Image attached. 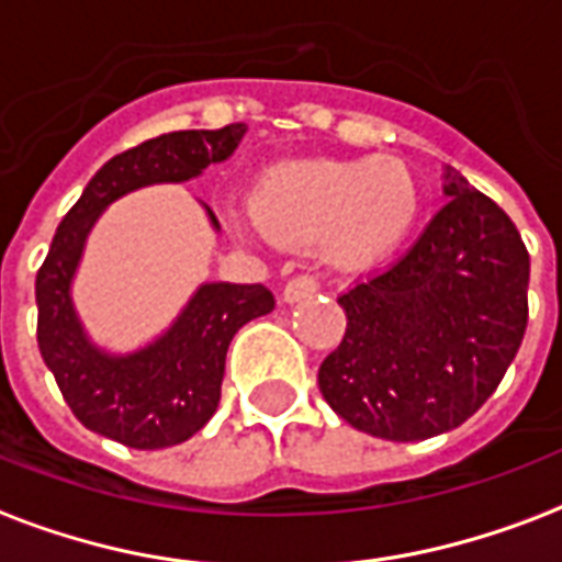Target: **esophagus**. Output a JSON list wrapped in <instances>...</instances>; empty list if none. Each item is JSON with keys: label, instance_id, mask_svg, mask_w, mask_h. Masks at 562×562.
Wrapping results in <instances>:
<instances>
[{"label": "esophagus", "instance_id": "34e87169", "mask_svg": "<svg viewBox=\"0 0 562 562\" xmlns=\"http://www.w3.org/2000/svg\"><path fill=\"white\" fill-rule=\"evenodd\" d=\"M318 291V277H312V273H297V277H291L285 282V289H282V300L285 303H297L303 297H312Z\"/></svg>", "mask_w": 562, "mask_h": 562}]
</instances>
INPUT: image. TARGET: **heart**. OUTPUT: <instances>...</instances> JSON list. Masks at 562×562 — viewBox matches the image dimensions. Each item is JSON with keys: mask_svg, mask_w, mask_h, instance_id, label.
I'll return each instance as SVG.
<instances>
[{"mask_svg": "<svg viewBox=\"0 0 562 562\" xmlns=\"http://www.w3.org/2000/svg\"><path fill=\"white\" fill-rule=\"evenodd\" d=\"M418 182L397 158H312L262 173L252 217L282 244H324L329 259L368 265L404 241L418 217ZM250 217L238 229L256 233Z\"/></svg>", "mask_w": 562, "mask_h": 562, "instance_id": "b5f03b06", "label": "heart"}]
</instances>
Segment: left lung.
Instances as JSON below:
<instances>
[{
	"label": "left lung",
	"mask_w": 562,
	"mask_h": 562,
	"mask_svg": "<svg viewBox=\"0 0 562 562\" xmlns=\"http://www.w3.org/2000/svg\"><path fill=\"white\" fill-rule=\"evenodd\" d=\"M445 196L395 265L338 297L348 329L318 368L324 401L389 442H422L469 422L528 327L530 256L516 224L453 167Z\"/></svg>",
	"instance_id": "8db88e82"
}]
</instances>
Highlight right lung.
I'll list each match as a JSON object with an SVG mask.
<instances>
[{
    "mask_svg": "<svg viewBox=\"0 0 562 562\" xmlns=\"http://www.w3.org/2000/svg\"><path fill=\"white\" fill-rule=\"evenodd\" d=\"M244 132V123H229L144 140L109 158L64 214L34 282L37 348L72 415L93 434L138 451L191 439L217 409L233 336L273 310V294L265 285L205 282L165 336L114 357L85 336L70 300L72 273L105 205L135 188L200 177L209 165L233 156ZM205 212L217 229L212 209Z\"/></svg>",
    "mask_w": 562,
    "mask_h": 562,
    "instance_id": "add662e5",
    "label": "right lung"
}]
</instances>
